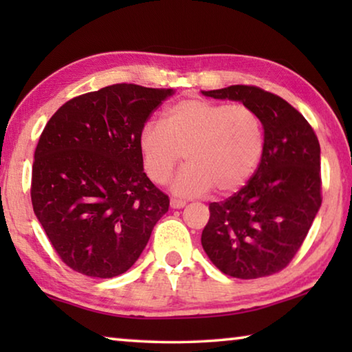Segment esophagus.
<instances>
[{
    "label": "esophagus",
    "instance_id": "1",
    "mask_svg": "<svg viewBox=\"0 0 352 352\" xmlns=\"http://www.w3.org/2000/svg\"><path fill=\"white\" fill-rule=\"evenodd\" d=\"M184 205H186V201L184 200H180V199L170 200V208H174V210H180V208H183Z\"/></svg>",
    "mask_w": 352,
    "mask_h": 352
}]
</instances>
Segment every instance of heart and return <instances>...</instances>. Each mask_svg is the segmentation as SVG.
I'll return each mask as SVG.
<instances>
[{"label": "heart", "instance_id": "obj_1", "mask_svg": "<svg viewBox=\"0 0 352 352\" xmlns=\"http://www.w3.org/2000/svg\"><path fill=\"white\" fill-rule=\"evenodd\" d=\"M265 136L259 113L247 104H226L192 98L172 104L163 124L146 122L138 146L148 178L169 180L183 158L172 189L178 195H199L214 188L234 192L248 182L261 162Z\"/></svg>", "mask_w": 352, "mask_h": 352}]
</instances>
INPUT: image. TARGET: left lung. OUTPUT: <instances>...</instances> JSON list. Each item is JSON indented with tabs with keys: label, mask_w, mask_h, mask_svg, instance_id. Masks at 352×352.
Returning <instances> with one entry per match:
<instances>
[{
	"label": "left lung",
	"mask_w": 352,
	"mask_h": 352,
	"mask_svg": "<svg viewBox=\"0 0 352 352\" xmlns=\"http://www.w3.org/2000/svg\"><path fill=\"white\" fill-rule=\"evenodd\" d=\"M201 93L252 107L265 136L261 163L245 186L210 204L201 245L225 275L270 276L294 259L321 206L318 138L300 111L262 88L231 85Z\"/></svg>",
	"instance_id": "8db88e82"
}]
</instances>
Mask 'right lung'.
<instances>
[{
  "label": "right lung",
  "instance_id": "right-lung-1",
  "mask_svg": "<svg viewBox=\"0 0 352 352\" xmlns=\"http://www.w3.org/2000/svg\"><path fill=\"white\" fill-rule=\"evenodd\" d=\"M172 88L116 83L63 104L34 153L31 199L47 239L69 269L122 275L140 258L169 197L148 180L138 146Z\"/></svg>",
  "mask_w": 352,
  "mask_h": 352
}]
</instances>
